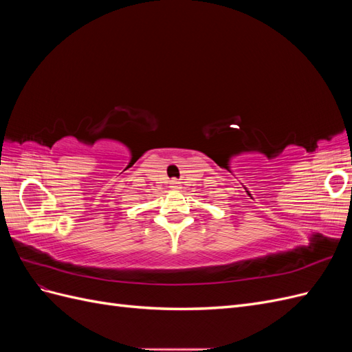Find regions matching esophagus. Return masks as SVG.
<instances>
[{
  "label": "esophagus",
  "mask_w": 352,
  "mask_h": 352,
  "mask_svg": "<svg viewBox=\"0 0 352 352\" xmlns=\"http://www.w3.org/2000/svg\"><path fill=\"white\" fill-rule=\"evenodd\" d=\"M170 188H172V189H180V188H182V185H180V182H179L177 179H172V180H170Z\"/></svg>",
  "instance_id": "34e87169"
}]
</instances>
